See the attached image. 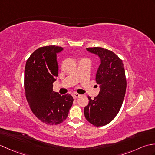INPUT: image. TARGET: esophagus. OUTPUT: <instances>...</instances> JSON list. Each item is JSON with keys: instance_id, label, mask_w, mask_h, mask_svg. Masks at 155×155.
<instances>
[{"instance_id": "34e87169", "label": "esophagus", "mask_w": 155, "mask_h": 155, "mask_svg": "<svg viewBox=\"0 0 155 155\" xmlns=\"http://www.w3.org/2000/svg\"><path fill=\"white\" fill-rule=\"evenodd\" d=\"M81 96V94H78V93H74L73 94H72V97H73L74 98H77L78 97H79Z\"/></svg>"}]
</instances>
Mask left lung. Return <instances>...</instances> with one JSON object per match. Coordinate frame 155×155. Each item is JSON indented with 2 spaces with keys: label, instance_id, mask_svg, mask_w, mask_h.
<instances>
[{
  "label": "left lung",
  "instance_id": "obj_1",
  "mask_svg": "<svg viewBox=\"0 0 155 155\" xmlns=\"http://www.w3.org/2000/svg\"><path fill=\"white\" fill-rule=\"evenodd\" d=\"M87 51L100 58L96 74L100 91L93 100L88 97L84 117L92 124L102 127L114 119L123 104L127 88L124 67L121 59L107 49L93 47L87 48Z\"/></svg>",
  "mask_w": 155,
  "mask_h": 155
}]
</instances>
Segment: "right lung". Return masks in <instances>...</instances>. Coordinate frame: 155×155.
Masks as SVG:
<instances>
[{
  "instance_id": "add662e5",
  "label": "right lung",
  "mask_w": 155,
  "mask_h": 155,
  "mask_svg": "<svg viewBox=\"0 0 155 155\" xmlns=\"http://www.w3.org/2000/svg\"><path fill=\"white\" fill-rule=\"evenodd\" d=\"M63 48L46 46L37 49L26 62L25 88L31 110L39 120L47 124H58L67 118L73 103L71 94L52 91L58 76L57 53Z\"/></svg>"
}]
</instances>
